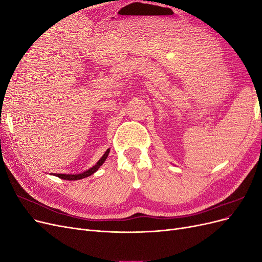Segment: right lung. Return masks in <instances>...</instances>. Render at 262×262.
<instances>
[{
	"mask_svg": "<svg viewBox=\"0 0 262 262\" xmlns=\"http://www.w3.org/2000/svg\"><path fill=\"white\" fill-rule=\"evenodd\" d=\"M109 152H110V148H108L106 152H105V154L102 155L100 158H99V161L95 164L93 167H91L90 169H87V170H85L84 172H81V173H57V175H54L57 176V177H59V178H61V179H64V180H78V179H83V178H86V177H89V176H91V175H93L94 172H96L98 169H99V167L100 166L105 163V161L107 160V157H108V154H109Z\"/></svg>",
	"mask_w": 262,
	"mask_h": 262,
	"instance_id": "right-lung-1",
	"label": "right lung"
}]
</instances>
